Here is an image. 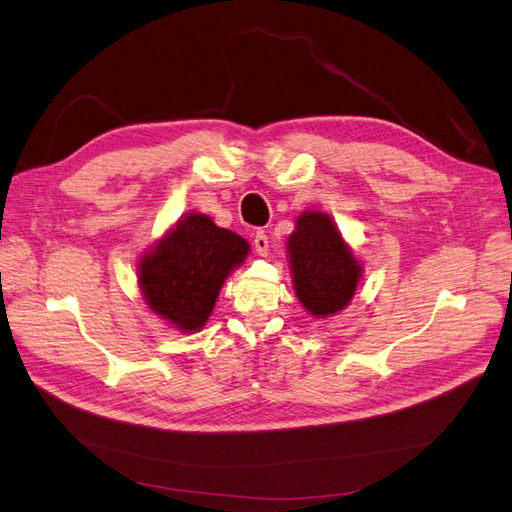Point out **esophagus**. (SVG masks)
Segmentation results:
<instances>
[{
	"label": "esophagus",
	"instance_id": "obj_1",
	"mask_svg": "<svg viewBox=\"0 0 512 512\" xmlns=\"http://www.w3.org/2000/svg\"><path fill=\"white\" fill-rule=\"evenodd\" d=\"M254 250L262 258L269 254V237L265 235V232H256V235H254Z\"/></svg>",
	"mask_w": 512,
	"mask_h": 512
}]
</instances>
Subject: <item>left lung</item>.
Instances as JSON below:
<instances>
[{
	"label": "left lung",
	"mask_w": 512,
	"mask_h": 512,
	"mask_svg": "<svg viewBox=\"0 0 512 512\" xmlns=\"http://www.w3.org/2000/svg\"><path fill=\"white\" fill-rule=\"evenodd\" d=\"M286 256L294 297L309 316L331 318L352 303L363 280V260L329 213H299L286 239Z\"/></svg>",
	"instance_id": "obj_1"
}]
</instances>
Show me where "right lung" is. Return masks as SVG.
<instances>
[{"mask_svg":"<svg viewBox=\"0 0 512 512\" xmlns=\"http://www.w3.org/2000/svg\"><path fill=\"white\" fill-rule=\"evenodd\" d=\"M250 256V243L190 211L138 256L136 275L151 314L181 333H198L213 314L228 275Z\"/></svg>","mask_w":512,"mask_h":512,"instance_id":"add662e5","label":"right lung"}]
</instances>
